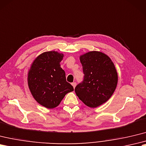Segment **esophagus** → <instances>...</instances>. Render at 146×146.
I'll return each mask as SVG.
<instances>
[{
    "mask_svg": "<svg viewBox=\"0 0 146 146\" xmlns=\"http://www.w3.org/2000/svg\"><path fill=\"white\" fill-rule=\"evenodd\" d=\"M72 85L73 86V87L74 88H75L76 87V83H75V82H73V83H72Z\"/></svg>",
    "mask_w": 146,
    "mask_h": 146,
    "instance_id": "34e87169",
    "label": "esophagus"
}]
</instances>
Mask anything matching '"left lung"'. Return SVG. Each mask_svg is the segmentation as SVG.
<instances>
[{
	"label": "left lung",
	"mask_w": 146,
	"mask_h": 146,
	"mask_svg": "<svg viewBox=\"0 0 146 146\" xmlns=\"http://www.w3.org/2000/svg\"><path fill=\"white\" fill-rule=\"evenodd\" d=\"M84 80L76 86V96L90 108H97L113 95L117 84L114 64L106 54L91 51L80 55Z\"/></svg>",
	"instance_id": "8db88e82"
}]
</instances>
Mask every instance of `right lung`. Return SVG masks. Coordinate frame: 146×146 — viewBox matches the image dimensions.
<instances>
[{"mask_svg":"<svg viewBox=\"0 0 146 146\" xmlns=\"http://www.w3.org/2000/svg\"><path fill=\"white\" fill-rule=\"evenodd\" d=\"M63 56L56 51L43 52L33 60L28 72L30 93L37 103L48 109L58 106L66 94L74 90L60 67Z\"/></svg>","mask_w":146,"mask_h":146,"instance_id":"add662e5","label":"right lung"}]
</instances>
